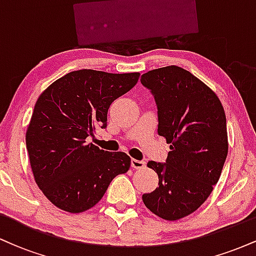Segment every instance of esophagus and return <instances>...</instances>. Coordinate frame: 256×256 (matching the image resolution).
<instances>
[{
	"instance_id": "esophagus-1",
	"label": "esophagus",
	"mask_w": 256,
	"mask_h": 256,
	"mask_svg": "<svg viewBox=\"0 0 256 256\" xmlns=\"http://www.w3.org/2000/svg\"><path fill=\"white\" fill-rule=\"evenodd\" d=\"M146 166V162L142 160H136V158H132L131 160V167L136 170H142Z\"/></svg>"
}]
</instances>
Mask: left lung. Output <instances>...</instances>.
<instances>
[{
	"label": "left lung",
	"mask_w": 256,
	"mask_h": 256,
	"mask_svg": "<svg viewBox=\"0 0 256 256\" xmlns=\"http://www.w3.org/2000/svg\"><path fill=\"white\" fill-rule=\"evenodd\" d=\"M158 107V134L170 149L165 162L149 161L158 186L142 200L150 212L178 220L201 206L218 183L226 156L224 107L204 83L186 70L167 66L142 74Z\"/></svg>",
	"instance_id": "obj_1"
}]
</instances>
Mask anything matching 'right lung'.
I'll list each match as a JSON object with an SVG mask.
<instances>
[{
	"mask_svg": "<svg viewBox=\"0 0 256 256\" xmlns=\"http://www.w3.org/2000/svg\"><path fill=\"white\" fill-rule=\"evenodd\" d=\"M140 73L79 70L43 91L26 131L34 180L60 210L80 213L104 198L110 182L126 173L131 158L88 142L100 126L107 128L108 108L137 84Z\"/></svg>",
	"mask_w": 256,
	"mask_h": 256,
	"instance_id": "right-lung-1",
	"label": "right lung"
}]
</instances>
